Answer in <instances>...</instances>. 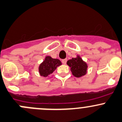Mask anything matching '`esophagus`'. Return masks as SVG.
<instances>
[{
  "instance_id": "esophagus-1",
  "label": "esophagus",
  "mask_w": 122,
  "mask_h": 122,
  "mask_svg": "<svg viewBox=\"0 0 122 122\" xmlns=\"http://www.w3.org/2000/svg\"><path fill=\"white\" fill-rule=\"evenodd\" d=\"M62 61V63L63 64H66V62H67V59H63L62 61Z\"/></svg>"
}]
</instances>
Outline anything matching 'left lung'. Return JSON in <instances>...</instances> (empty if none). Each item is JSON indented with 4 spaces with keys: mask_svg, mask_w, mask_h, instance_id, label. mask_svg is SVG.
<instances>
[{
    "mask_svg": "<svg viewBox=\"0 0 122 122\" xmlns=\"http://www.w3.org/2000/svg\"><path fill=\"white\" fill-rule=\"evenodd\" d=\"M67 65L71 67L72 75L76 78H80L85 75L87 72V64L83 61L79 56L69 60L67 61Z\"/></svg>",
    "mask_w": 122,
    "mask_h": 122,
    "instance_id": "left-lung-1",
    "label": "left lung"
}]
</instances>
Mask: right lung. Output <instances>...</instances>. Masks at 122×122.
Returning a JSON list of instances; mask_svg holds the SVG:
<instances>
[{
  "mask_svg": "<svg viewBox=\"0 0 122 122\" xmlns=\"http://www.w3.org/2000/svg\"><path fill=\"white\" fill-rule=\"evenodd\" d=\"M61 65V61L57 59H53L50 56H46L44 61L38 67L40 75L42 76L47 77L51 74L57 66Z\"/></svg>",
  "mask_w": 122,
  "mask_h": 122,
  "instance_id": "add662e5",
  "label": "right lung"
}]
</instances>
